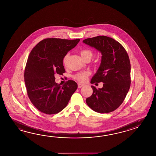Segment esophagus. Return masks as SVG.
Masks as SVG:
<instances>
[{"mask_svg": "<svg viewBox=\"0 0 156 156\" xmlns=\"http://www.w3.org/2000/svg\"><path fill=\"white\" fill-rule=\"evenodd\" d=\"M84 85H85L83 84V83H78V87H79V88H81V87H83Z\"/></svg>", "mask_w": 156, "mask_h": 156, "instance_id": "1", "label": "esophagus"}]
</instances>
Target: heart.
<instances>
[{"label": "heart", "mask_w": 156, "mask_h": 156, "mask_svg": "<svg viewBox=\"0 0 156 156\" xmlns=\"http://www.w3.org/2000/svg\"><path fill=\"white\" fill-rule=\"evenodd\" d=\"M80 55H81L82 58L83 59V60L85 59H87V58L90 60L93 56V52L90 49H83L80 51ZM67 58H68V55H66L63 59V62L65 65L66 64ZM87 76H88V73H81L76 74L73 77L75 79H76V80H77L79 81L84 82L87 80Z\"/></svg>", "instance_id": "obj_1"}]
</instances>
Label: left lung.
<instances>
[{"label": "left lung", "instance_id": "left-lung-1", "mask_svg": "<svg viewBox=\"0 0 156 156\" xmlns=\"http://www.w3.org/2000/svg\"><path fill=\"white\" fill-rule=\"evenodd\" d=\"M83 42L101 53V63L90 83H103V87L98 89L91 86L93 94L86 102L97 112H111L122 103L130 89L131 65L128 55L120 43L107 36L88 38Z\"/></svg>", "mask_w": 156, "mask_h": 156}]
</instances>
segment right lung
Instances as JSON below:
<instances>
[{"instance_id":"1","label":"right lung","mask_w":156,"mask_h":156,"mask_svg":"<svg viewBox=\"0 0 156 156\" xmlns=\"http://www.w3.org/2000/svg\"><path fill=\"white\" fill-rule=\"evenodd\" d=\"M80 40L45 39L30 53L24 73L25 83L30 100L40 112L48 115L61 112L76 90L75 81L69 80L61 86L55 83V75L65 73L63 58Z\"/></svg>"}]
</instances>
